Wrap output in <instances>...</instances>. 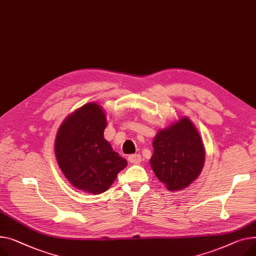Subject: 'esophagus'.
Masks as SVG:
<instances>
[{"mask_svg":"<svg viewBox=\"0 0 256 256\" xmlns=\"http://www.w3.org/2000/svg\"><path fill=\"white\" fill-rule=\"evenodd\" d=\"M128 160L132 164H139L142 160V156L140 154H130L128 156Z\"/></svg>","mask_w":256,"mask_h":256,"instance_id":"esophagus-1","label":"esophagus"}]
</instances>
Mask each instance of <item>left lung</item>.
<instances>
[{
    "label": "left lung",
    "instance_id": "obj_1",
    "mask_svg": "<svg viewBox=\"0 0 256 256\" xmlns=\"http://www.w3.org/2000/svg\"><path fill=\"white\" fill-rule=\"evenodd\" d=\"M150 164L168 190L188 186L200 175L205 160L200 136L188 118H181L153 140Z\"/></svg>",
    "mask_w": 256,
    "mask_h": 256
}]
</instances>
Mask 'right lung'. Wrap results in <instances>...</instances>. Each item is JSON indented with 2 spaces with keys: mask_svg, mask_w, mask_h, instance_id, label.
I'll use <instances>...</instances> for the list:
<instances>
[{
  "mask_svg": "<svg viewBox=\"0 0 256 256\" xmlns=\"http://www.w3.org/2000/svg\"><path fill=\"white\" fill-rule=\"evenodd\" d=\"M106 116L96 104L82 106L60 126L56 140L58 164L77 188L90 194L106 192L128 162L104 139Z\"/></svg>",
  "mask_w": 256,
  "mask_h": 256,
  "instance_id": "1",
  "label": "right lung"
}]
</instances>
